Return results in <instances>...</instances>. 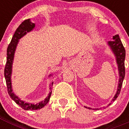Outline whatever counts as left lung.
<instances>
[{
  "mask_svg": "<svg viewBox=\"0 0 129 129\" xmlns=\"http://www.w3.org/2000/svg\"><path fill=\"white\" fill-rule=\"evenodd\" d=\"M114 41L109 42V44L111 47L112 50L114 53L116 57V61L118 64V69L119 73V80L118 84V90L116 92L114 98L112 101H115L116 98L119 95L121 92V88L122 86L123 81L125 75V49L121 41L119 35H116L113 36ZM90 109V108H89Z\"/></svg>",
  "mask_w": 129,
  "mask_h": 129,
  "instance_id": "left-lung-1",
  "label": "left lung"
}]
</instances>
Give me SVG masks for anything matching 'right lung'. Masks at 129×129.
<instances>
[{
	"instance_id": "1",
	"label": "right lung",
	"mask_w": 129,
	"mask_h": 129,
	"mask_svg": "<svg viewBox=\"0 0 129 129\" xmlns=\"http://www.w3.org/2000/svg\"><path fill=\"white\" fill-rule=\"evenodd\" d=\"M34 27H35V24L31 23L29 19H26V20H24L23 22L19 25L17 29H16L15 32L13 37H12V39H11V42L9 44L8 48H7V60L5 68H4V77H5L7 90H8L9 95L17 104L19 105L22 109L26 110H37V109H41V108H43L48 103V102L50 100L51 94H52V92H51L49 94V95L48 96L47 98L45 99L44 101H41V102H40L36 105H34L31 104V103H24V101H21L18 97L16 96L12 92L11 82V67H12V62H13V56H14L16 46H17V44L19 41V39H20L26 33L32 30ZM52 85H53V83H52ZM50 89H51V87Z\"/></svg>"
}]
</instances>
